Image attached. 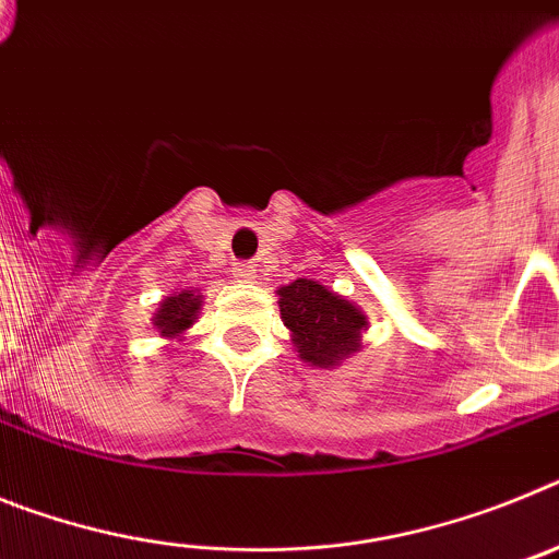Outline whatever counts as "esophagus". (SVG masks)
<instances>
[{
    "label": "esophagus",
    "instance_id": "34e87169",
    "mask_svg": "<svg viewBox=\"0 0 559 559\" xmlns=\"http://www.w3.org/2000/svg\"><path fill=\"white\" fill-rule=\"evenodd\" d=\"M257 269L251 263H237L235 265V280L237 283H254Z\"/></svg>",
    "mask_w": 559,
    "mask_h": 559
}]
</instances>
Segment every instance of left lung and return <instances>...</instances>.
<instances>
[{"label": "left lung", "mask_w": 559, "mask_h": 559, "mask_svg": "<svg viewBox=\"0 0 559 559\" xmlns=\"http://www.w3.org/2000/svg\"><path fill=\"white\" fill-rule=\"evenodd\" d=\"M276 296L294 349L308 367L335 369L360 349L369 322L367 313L347 296L308 276L276 288Z\"/></svg>", "instance_id": "left-lung-1"}]
</instances>
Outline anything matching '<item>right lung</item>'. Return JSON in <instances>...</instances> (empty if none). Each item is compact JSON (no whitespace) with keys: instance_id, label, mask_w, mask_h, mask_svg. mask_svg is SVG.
I'll return each mask as SVG.
<instances>
[{"instance_id":"1","label":"right lung","mask_w":559,"mask_h":559,"mask_svg":"<svg viewBox=\"0 0 559 559\" xmlns=\"http://www.w3.org/2000/svg\"><path fill=\"white\" fill-rule=\"evenodd\" d=\"M201 305H204V294L199 288L195 290H173L170 296H165L153 313L151 324L153 330L162 335V338L173 341V338H185L187 330L195 324L201 313Z\"/></svg>"}]
</instances>
